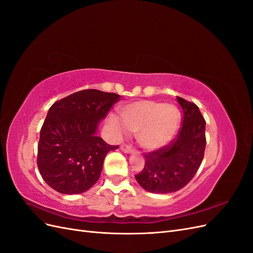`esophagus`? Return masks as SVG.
I'll use <instances>...</instances> for the list:
<instances>
[{
    "mask_svg": "<svg viewBox=\"0 0 253 253\" xmlns=\"http://www.w3.org/2000/svg\"><path fill=\"white\" fill-rule=\"evenodd\" d=\"M120 149L124 151V152H126V153H132L134 150H133V148L131 147V145L129 144H127V143H124V144H121V147H120Z\"/></svg>",
    "mask_w": 253,
    "mask_h": 253,
    "instance_id": "34e87169",
    "label": "esophagus"
}]
</instances>
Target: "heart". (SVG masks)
<instances>
[{
    "label": "heart",
    "instance_id": "b5f03b06",
    "mask_svg": "<svg viewBox=\"0 0 253 253\" xmlns=\"http://www.w3.org/2000/svg\"><path fill=\"white\" fill-rule=\"evenodd\" d=\"M121 121L111 115L110 122L119 133H137V140L145 150H157L169 142L177 131L180 120L178 110L173 105L143 100L126 105L121 110Z\"/></svg>",
    "mask_w": 253,
    "mask_h": 253
}]
</instances>
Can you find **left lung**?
Returning a JSON list of instances; mask_svg holds the SVG:
<instances>
[{
  "label": "left lung",
  "mask_w": 253,
  "mask_h": 253,
  "mask_svg": "<svg viewBox=\"0 0 253 253\" xmlns=\"http://www.w3.org/2000/svg\"><path fill=\"white\" fill-rule=\"evenodd\" d=\"M182 125L174 138L163 148L144 153L142 171L136 180L153 193L175 192L191 181L203 162L206 149V120L198 106L177 97Z\"/></svg>",
  "instance_id": "obj_1"
}]
</instances>
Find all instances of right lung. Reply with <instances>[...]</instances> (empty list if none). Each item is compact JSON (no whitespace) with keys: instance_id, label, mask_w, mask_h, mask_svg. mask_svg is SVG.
<instances>
[{"instance_id":"obj_1","label":"right lung","mask_w":253,"mask_h":253,"mask_svg":"<svg viewBox=\"0 0 253 253\" xmlns=\"http://www.w3.org/2000/svg\"><path fill=\"white\" fill-rule=\"evenodd\" d=\"M120 96L98 89H83L53 103L41 127L38 169L44 181L62 194H78L100 177L105 155L119 145L96 135Z\"/></svg>"}]
</instances>
